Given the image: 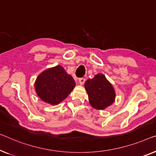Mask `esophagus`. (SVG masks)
<instances>
[{"label": "esophagus", "instance_id": "obj_1", "mask_svg": "<svg viewBox=\"0 0 156 156\" xmlns=\"http://www.w3.org/2000/svg\"><path fill=\"white\" fill-rule=\"evenodd\" d=\"M85 82V78H79V83H80V84L81 85L84 84Z\"/></svg>", "mask_w": 156, "mask_h": 156}]
</instances>
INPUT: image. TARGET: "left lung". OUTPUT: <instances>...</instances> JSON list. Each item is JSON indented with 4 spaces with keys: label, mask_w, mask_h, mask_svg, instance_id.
Returning a JSON list of instances; mask_svg holds the SVG:
<instances>
[{
    "label": "left lung",
    "mask_w": 156,
    "mask_h": 156,
    "mask_svg": "<svg viewBox=\"0 0 156 156\" xmlns=\"http://www.w3.org/2000/svg\"><path fill=\"white\" fill-rule=\"evenodd\" d=\"M85 88L93 108L103 110L114 102L115 90L103 74H97L92 79H88Z\"/></svg>",
    "instance_id": "obj_1"
}]
</instances>
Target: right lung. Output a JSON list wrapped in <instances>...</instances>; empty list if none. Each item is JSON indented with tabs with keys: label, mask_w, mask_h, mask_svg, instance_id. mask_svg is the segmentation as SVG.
Masks as SVG:
<instances>
[{
	"label": "right lung",
	"mask_w": 156,
	"mask_h": 156,
	"mask_svg": "<svg viewBox=\"0 0 156 156\" xmlns=\"http://www.w3.org/2000/svg\"><path fill=\"white\" fill-rule=\"evenodd\" d=\"M75 86L73 78L60 65L42 72L35 83L38 96L51 105H57L64 100Z\"/></svg>",
	"instance_id": "1"
}]
</instances>
